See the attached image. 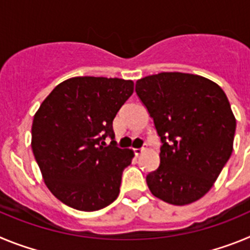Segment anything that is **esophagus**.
<instances>
[{
  "instance_id": "1",
  "label": "esophagus",
  "mask_w": 250,
  "mask_h": 250,
  "mask_svg": "<svg viewBox=\"0 0 250 250\" xmlns=\"http://www.w3.org/2000/svg\"><path fill=\"white\" fill-rule=\"evenodd\" d=\"M145 150H146V145H144L143 147H139V149H134V154H135L136 156H139V155H141V154H143Z\"/></svg>"
}]
</instances>
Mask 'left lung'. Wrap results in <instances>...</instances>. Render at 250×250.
I'll return each instance as SVG.
<instances>
[{
	"label": "left lung",
	"instance_id": "left-lung-1",
	"mask_svg": "<svg viewBox=\"0 0 250 250\" xmlns=\"http://www.w3.org/2000/svg\"><path fill=\"white\" fill-rule=\"evenodd\" d=\"M160 136V165L146 175L154 196L187 205L204 196L233 151L237 121L219 85L183 72H160L136 81Z\"/></svg>",
	"mask_w": 250,
	"mask_h": 250
}]
</instances>
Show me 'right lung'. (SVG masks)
<instances>
[{
  "label": "right lung",
  "mask_w": 250,
  "mask_h": 250,
  "mask_svg": "<svg viewBox=\"0 0 250 250\" xmlns=\"http://www.w3.org/2000/svg\"><path fill=\"white\" fill-rule=\"evenodd\" d=\"M132 92L131 80L71 77L40 105L31 146L46 187L60 202L95 211L118 198L134 151L116 146L112 121ZM106 137L112 138L110 146Z\"/></svg>",
  "instance_id": "right-lung-1"
}]
</instances>
